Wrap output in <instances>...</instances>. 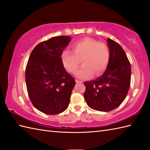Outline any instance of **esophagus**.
Wrapping results in <instances>:
<instances>
[{
    "label": "esophagus",
    "instance_id": "esophagus-1",
    "mask_svg": "<svg viewBox=\"0 0 150 150\" xmlns=\"http://www.w3.org/2000/svg\"><path fill=\"white\" fill-rule=\"evenodd\" d=\"M75 82H76V83H81V82H82V81H79V80H77V79H76V80H75Z\"/></svg>",
    "mask_w": 150,
    "mask_h": 150
}]
</instances>
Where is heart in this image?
Wrapping results in <instances>:
<instances>
[{"label":"heart","instance_id":"1","mask_svg":"<svg viewBox=\"0 0 150 150\" xmlns=\"http://www.w3.org/2000/svg\"><path fill=\"white\" fill-rule=\"evenodd\" d=\"M110 60V50L106 44L91 39H86L73 45V52L66 50L62 54L64 66L69 72L75 73L81 61L84 66L77 73L80 79L100 75L106 69Z\"/></svg>","mask_w":150,"mask_h":150}]
</instances>
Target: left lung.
<instances>
[{"instance_id":"8db88e82","label":"left lung","mask_w":150,"mask_h":150,"mask_svg":"<svg viewBox=\"0 0 150 150\" xmlns=\"http://www.w3.org/2000/svg\"><path fill=\"white\" fill-rule=\"evenodd\" d=\"M110 60L100 77L85 82L84 99L91 109L110 111L125 99L131 82V65L122 47L108 38Z\"/></svg>"}]
</instances>
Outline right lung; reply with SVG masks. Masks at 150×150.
Listing matches in <instances>:
<instances>
[{
	"label": "right lung",
	"mask_w": 150,
	"mask_h": 150,
	"mask_svg": "<svg viewBox=\"0 0 150 150\" xmlns=\"http://www.w3.org/2000/svg\"><path fill=\"white\" fill-rule=\"evenodd\" d=\"M70 41L69 36L43 41L28 59L25 73L28 95L34 107L44 113L59 114L68 107L75 81L64 68L61 56Z\"/></svg>",
	"instance_id": "add662e5"
}]
</instances>
